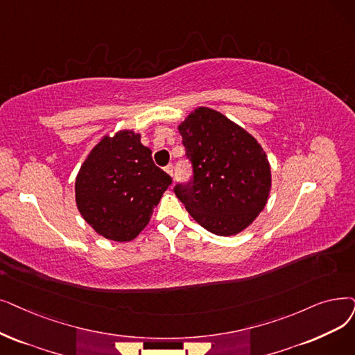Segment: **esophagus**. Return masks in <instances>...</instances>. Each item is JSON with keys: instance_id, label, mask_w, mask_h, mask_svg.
Instances as JSON below:
<instances>
[{"instance_id": "1", "label": "esophagus", "mask_w": 355, "mask_h": 355, "mask_svg": "<svg viewBox=\"0 0 355 355\" xmlns=\"http://www.w3.org/2000/svg\"><path fill=\"white\" fill-rule=\"evenodd\" d=\"M165 171L171 175V177H174V165L173 164H168L166 166H165Z\"/></svg>"}]
</instances>
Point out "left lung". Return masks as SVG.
Returning <instances> with one entry per match:
<instances>
[{
    "mask_svg": "<svg viewBox=\"0 0 355 355\" xmlns=\"http://www.w3.org/2000/svg\"><path fill=\"white\" fill-rule=\"evenodd\" d=\"M193 180L177 182L175 196L209 232L236 235L266 207L270 164L254 137L222 113L198 107L178 126Z\"/></svg>",
    "mask_w": 355,
    "mask_h": 355,
    "instance_id": "obj_1",
    "label": "left lung"
}]
</instances>
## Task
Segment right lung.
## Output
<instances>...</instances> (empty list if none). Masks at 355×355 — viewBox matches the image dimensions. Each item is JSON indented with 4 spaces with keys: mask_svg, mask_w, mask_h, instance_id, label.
Wrapping results in <instances>:
<instances>
[{
    "mask_svg": "<svg viewBox=\"0 0 355 355\" xmlns=\"http://www.w3.org/2000/svg\"><path fill=\"white\" fill-rule=\"evenodd\" d=\"M141 135L121 130L104 136L75 180L83 218L101 236L126 242L148 225L173 178L152 161Z\"/></svg>",
    "mask_w": 355,
    "mask_h": 355,
    "instance_id": "obj_1",
    "label": "right lung"
}]
</instances>
